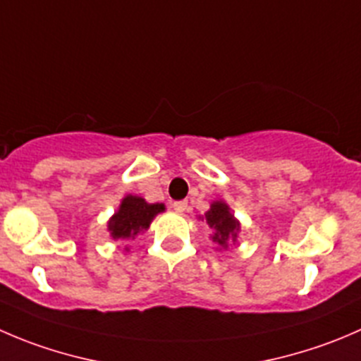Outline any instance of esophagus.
I'll use <instances>...</instances> for the list:
<instances>
[{
  "instance_id": "obj_1",
  "label": "esophagus",
  "mask_w": 361,
  "mask_h": 361,
  "mask_svg": "<svg viewBox=\"0 0 361 361\" xmlns=\"http://www.w3.org/2000/svg\"><path fill=\"white\" fill-rule=\"evenodd\" d=\"M173 208L176 213H183L187 209V201H174Z\"/></svg>"
}]
</instances>
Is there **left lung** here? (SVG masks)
Instances as JSON below:
<instances>
[{
    "instance_id": "1",
    "label": "left lung",
    "mask_w": 361,
    "mask_h": 361,
    "mask_svg": "<svg viewBox=\"0 0 361 361\" xmlns=\"http://www.w3.org/2000/svg\"><path fill=\"white\" fill-rule=\"evenodd\" d=\"M206 222H208V226L212 227V229H215L213 241H216L219 245L227 247V240H236V233L238 229H240V224H238L236 220H234V216L231 215L226 202H213L209 212L206 213Z\"/></svg>"
}]
</instances>
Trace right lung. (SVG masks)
Masks as SVG:
<instances>
[{
	"instance_id": "1",
	"label": "right lung",
	"mask_w": 361,
	"mask_h": 361,
	"mask_svg": "<svg viewBox=\"0 0 361 361\" xmlns=\"http://www.w3.org/2000/svg\"><path fill=\"white\" fill-rule=\"evenodd\" d=\"M164 212V204H148L142 197L127 195L121 201L120 209L109 220V231L114 240L118 238H132L149 227V222L157 213Z\"/></svg>"
}]
</instances>
